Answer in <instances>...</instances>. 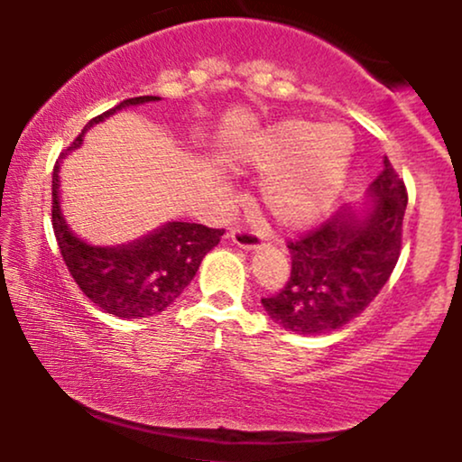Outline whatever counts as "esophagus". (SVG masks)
<instances>
[{
  "instance_id": "34e87169",
  "label": "esophagus",
  "mask_w": 462,
  "mask_h": 462,
  "mask_svg": "<svg viewBox=\"0 0 462 462\" xmlns=\"http://www.w3.org/2000/svg\"><path fill=\"white\" fill-rule=\"evenodd\" d=\"M232 243L241 249H258L263 245L264 236L258 230H249V227H235L230 232Z\"/></svg>"
}]
</instances>
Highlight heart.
<instances>
[{"mask_svg": "<svg viewBox=\"0 0 462 462\" xmlns=\"http://www.w3.org/2000/svg\"><path fill=\"white\" fill-rule=\"evenodd\" d=\"M352 158L349 128L306 119L278 121L235 150L236 162L264 171L258 199L282 227H306L321 219L341 193Z\"/></svg>", "mask_w": 462, "mask_h": 462, "instance_id": "heart-1", "label": "heart"}]
</instances>
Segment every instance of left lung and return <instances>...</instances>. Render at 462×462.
I'll return each instance as SVG.
<instances>
[{
    "label": "left lung",
    "instance_id": "8db88e82",
    "mask_svg": "<svg viewBox=\"0 0 462 462\" xmlns=\"http://www.w3.org/2000/svg\"><path fill=\"white\" fill-rule=\"evenodd\" d=\"M367 204L343 206L319 230L289 243L291 278L263 300L269 319L295 334H330L358 317L393 273L408 195L389 158Z\"/></svg>",
    "mask_w": 462,
    "mask_h": 462
}]
</instances>
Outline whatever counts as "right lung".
<instances>
[{"label":"right lung","instance_id":"obj_1","mask_svg":"<svg viewBox=\"0 0 462 462\" xmlns=\"http://www.w3.org/2000/svg\"><path fill=\"white\" fill-rule=\"evenodd\" d=\"M161 102V97L143 95L121 102L104 115L95 116L84 125L73 145L65 150L76 152L84 134L93 125L130 106ZM60 164L56 162L51 176V226L60 247L62 261L73 275L82 293L108 315L119 319H143L162 312L180 298L190 280L198 273L206 254L219 243L224 230L206 227L189 221H167L156 230L147 232L130 243L119 245H93L69 226L60 206Z\"/></svg>","mask_w":462,"mask_h":462}]
</instances>
